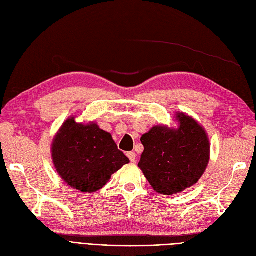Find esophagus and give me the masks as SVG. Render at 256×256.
I'll list each match as a JSON object with an SVG mask.
<instances>
[{"instance_id":"esophagus-1","label":"esophagus","mask_w":256,"mask_h":256,"mask_svg":"<svg viewBox=\"0 0 256 256\" xmlns=\"http://www.w3.org/2000/svg\"><path fill=\"white\" fill-rule=\"evenodd\" d=\"M127 157L129 158V160H130L131 162H134H134L136 161V154H134V152H127Z\"/></svg>"}]
</instances>
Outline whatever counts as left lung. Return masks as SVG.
I'll list each match as a JSON object with an SVG mask.
<instances>
[{
    "instance_id": "obj_1",
    "label": "left lung",
    "mask_w": 256,
    "mask_h": 256,
    "mask_svg": "<svg viewBox=\"0 0 256 256\" xmlns=\"http://www.w3.org/2000/svg\"><path fill=\"white\" fill-rule=\"evenodd\" d=\"M180 127L154 126L142 136L138 166L154 190L164 196L192 187L204 174L210 154L206 131L191 116L177 113Z\"/></svg>"
}]
</instances>
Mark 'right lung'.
I'll list each match as a JSON object with an SVG mask.
<instances>
[{"mask_svg":"<svg viewBox=\"0 0 256 256\" xmlns=\"http://www.w3.org/2000/svg\"><path fill=\"white\" fill-rule=\"evenodd\" d=\"M52 160L58 175L85 193L96 192L129 159L118 148L112 136L95 122L80 124L69 118L52 142Z\"/></svg>","mask_w":256,"mask_h":256,"instance_id":"right-lung-1","label":"right lung"}]
</instances>
